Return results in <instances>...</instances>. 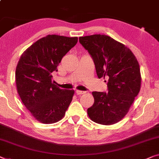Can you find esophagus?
<instances>
[{
	"instance_id": "34e87169",
	"label": "esophagus",
	"mask_w": 159,
	"mask_h": 159,
	"mask_svg": "<svg viewBox=\"0 0 159 159\" xmlns=\"http://www.w3.org/2000/svg\"><path fill=\"white\" fill-rule=\"evenodd\" d=\"M84 93H85V92H84V91H80V90L76 91V95H82V94H84Z\"/></svg>"
}]
</instances>
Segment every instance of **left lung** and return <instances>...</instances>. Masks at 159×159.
Wrapping results in <instances>:
<instances>
[{
  "label": "left lung",
  "instance_id": "obj_1",
  "mask_svg": "<svg viewBox=\"0 0 159 159\" xmlns=\"http://www.w3.org/2000/svg\"><path fill=\"white\" fill-rule=\"evenodd\" d=\"M79 41L91 55L98 78L107 80V93H92L95 102L87 109L89 118L105 125L117 123L129 111L141 89L139 61L129 48L107 35L82 36Z\"/></svg>",
  "mask_w": 159,
  "mask_h": 159
}]
</instances>
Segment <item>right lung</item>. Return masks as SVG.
<instances>
[{
    "label": "right lung",
    "mask_w": 159,
    "mask_h": 159,
    "mask_svg": "<svg viewBox=\"0 0 159 159\" xmlns=\"http://www.w3.org/2000/svg\"><path fill=\"white\" fill-rule=\"evenodd\" d=\"M77 37L48 35L36 41L20 56L16 69L17 92L23 104L36 120L57 123L64 118L75 91L52 83L61 59L77 43Z\"/></svg>",
    "instance_id": "1"
}]
</instances>
